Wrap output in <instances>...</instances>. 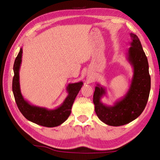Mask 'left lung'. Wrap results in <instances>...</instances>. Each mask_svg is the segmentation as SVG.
I'll return each instance as SVG.
<instances>
[{"mask_svg":"<svg viewBox=\"0 0 160 160\" xmlns=\"http://www.w3.org/2000/svg\"><path fill=\"white\" fill-rule=\"evenodd\" d=\"M132 42L128 59L134 67V75L130 89L122 100L113 107H107L100 102L104 89L96 87L93 94L95 111L105 124L114 127L124 125L140 116L147 104L151 89V76L147 58L138 37L131 33Z\"/></svg>","mask_w":160,"mask_h":160,"instance_id":"obj_1","label":"left lung"}]
</instances>
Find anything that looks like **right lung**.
Segmentation results:
<instances>
[{
  "label": "right lung",
  "mask_w": 160,
  "mask_h": 160,
  "mask_svg": "<svg viewBox=\"0 0 160 160\" xmlns=\"http://www.w3.org/2000/svg\"><path fill=\"white\" fill-rule=\"evenodd\" d=\"M22 49H20L13 64L14 76L12 81V91L18 109L23 116L33 123L46 127H54L59 126L69 118L73 102L78 95L82 82L70 84L67 87L69 96L63 104L55 110H47L45 108L37 107L30 105L23 99L20 93L19 84V68L21 63Z\"/></svg>",
  "instance_id": "1"
}]
</instances>
